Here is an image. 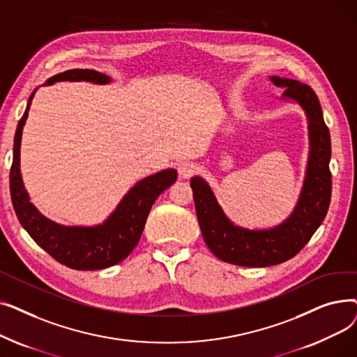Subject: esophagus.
I'll list each match as a JSON object with an SVG mask.
<instances>
[{
	"instance_id": "esophagus-1",
	"label": "esophagus",
	"mask_w": 357,
	"mask_h": 357,
	"mask_svg": "<svg viewBox=\"0 0 357 357\" xmlns=\"http://www.w3.org/2000/svg\"><path fill=\"white\" fill-rule=\"evenodd\" d=\"M195 171H197V166L194 163H191V162H181L178 165V174L183 179L191 178L195 174Z\"/></svg>"
}]
</instances>
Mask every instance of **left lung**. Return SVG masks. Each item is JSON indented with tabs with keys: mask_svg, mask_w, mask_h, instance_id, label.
<instances>
[{
	"mask_svg": "<svg viewBox=\"0 0 357 357\" xmlns=\"http://www.w3.org/2000/svg\"><path fill=\"white\" fill-rule=\"evenodd\" d=\"M285 88L284 98L301 105L308 119L310 159L307 176L294 213L269 230H248L234 226L222 213L210 185L202 178L191 179L197 218L208 249L220 260L246 268L282 264L301 250L326 218L331 199V142L323 109L315 92L295 79L271 77Z\"/></svg>",
	"mask_w": 357,
	"mask_h": 357,
	"instance_id": "left-lung-1",
	"label": "left lung"
}]
</instances>
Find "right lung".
<instances>
[{
    "label": "right lung",
    "instance_id": "right-lung-1",
    "mask_svg": "<svg viewBox=\"0 0 357 357\" xmlns=\"http://www.w3.org/2000/svg\"><path fill=\"white\" fill-rule=\"evenodd\" d=\"M61 81L108 84L111 79L107 75L92 69H70L49 78L46 85ZM34 92L30 96L27 108L15 130L10 169V192L18 221L37 245L70 269L97 271L120 264L139 243L153 202L176 181L178 174L175 169H166L137 182L121 199L116 211L100 226L66 227L47 220L29 201L20 174L22 133Z\"/></svg>",
    "mask_w": 357,
    "mask_h": 357
}]
</instances>
